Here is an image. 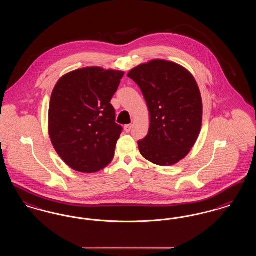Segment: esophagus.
<instances>
[{"instance_id":"obj_1","label":"esophagus","mask_w":256,"mask_h":256,"mask_svg":"<svg viewBox=\"0 0 256 256\" xmlns=\"http://www.w3.org/2000/svg\"><path fill=\"white\" fill-rule=\"evenodd\" d=\"M132 124L124 126V132H130L132 130Z\"/></svg>"}]
</instances>
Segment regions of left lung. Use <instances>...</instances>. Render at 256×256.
<instances>
[{"label":"left lung","instance_id":"1","mask_svg":"<svg viewBox=\"0 0 256 256\" xmlns=\"http://www.w3.org/2000/svg\"><path fill=\"white\" fill-rule=\"evenodd\" d=\"M128 76L141 89L150 115L148 134L138 141L148 161L170 166L195 145L202 121V102L194 76L170 61H150Z\"/></svg>","mask_w":256,"mask_h":256}]
</instances>
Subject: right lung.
I'll return each instance as SVG.
<instances>
[{
  "label": "right lung",
  "instance_id": "1",
  "mask_svg": "<svg viewBox=\"0 0 256 256\" xmlns=\"http://www.w3.org/2000/svg\"><path fill=\"white\" fill-rule=\"evenodd\" d=\"M122 71L87 67L63 76L54 86L49 108V134L54 150L72 169L95 172L115 154L122 128L110 104Z\"/></svg>",
  "mask_w": 256,
  "mask_h": 256
}]
</instances>
